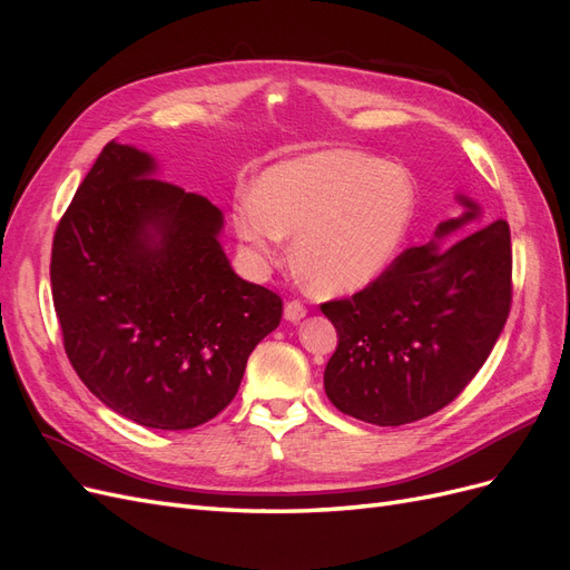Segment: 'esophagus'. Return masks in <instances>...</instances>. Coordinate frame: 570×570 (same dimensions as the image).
Returning <instances> with one entry per match:
<instances>
[{"label":"esophagus","instance_id":"obj_1","mask_svg":"<svg viewBox=\"0 0 570 570\" xmlns=\"http://www.w3.org/2000/svg\"><path fill=\"white\" fill-rule=\"evenodd\" d=\"M304 316H306L304 304H299V302H287V304H285V321L299 323Z\"/></svg>","mask_w":570,"mask_h":570}]
</instances>
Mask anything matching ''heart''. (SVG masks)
Here are the masks:
<instances>
[{
    "label": "heart",
    "mask_w": 570,
    "mask_h": 570,
    "mask_svg": "<svg viewBox=\"0 0 570 570\" xmlns=\"http://www.w3.org/2000/svg\"><path fill=\"white\" fill-rule=\"evenodd\" d=\"M416 216V185L402 166L354 149H321L266 168L239 195L233 228L256 262L295 237L292 264L318 297H347L394 264Z\"/></svg>",
    "instance_id": "heart-1"
}]
</instances>
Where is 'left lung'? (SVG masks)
Wrapping results in <instances>:
<instances>
[{"label":"left lung","instance_id":"1","mask_svg":"<svg viewBox=\"0 0 570 570\" xmlns=\"http://www.w3.org/2000/svg\"><path fill=\"white\" fill-rule=\"evenodd\" d=\"M463 214L438 223L350 299L321 306L337 331L323 387L342 413L373 425L421 421L456 400L504 331L511 306V233L456 195Z\"/></svg>","mask_w":570,"mask_h":570}]
</instances>
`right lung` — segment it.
<instances>
[{"label": "right lung", "mask_w": 570, "mask_h": 570, "mask_svg": "<svg viewBox=\"0 0 570 570\" xmlns=\"http://www.w3.org/2000/svg\"><path fill=\"white\" fill-rule=\"evenodd\" d=\"M157 176L142 149H101L57 228L51 297L66 354L101 404L189 430L233 402L283 302L233 271L220 209Z\"/></svg>", "instance_id": "right-lung-1"}]
</instances>
